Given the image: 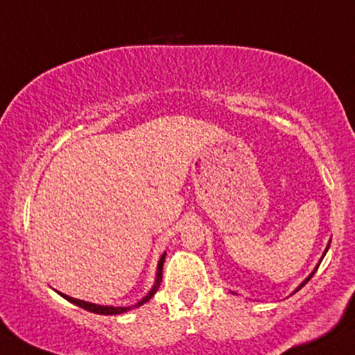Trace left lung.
<instances>
[{
    "mask_svg": "<svg viewBox=\"0 0 355 355\" xmlns=\"http://www.w3.org/2000/svg\"><path fill=\"white\" fill-rule=\"evenodd\" d=\"M329 245H331V243H329ZM329 245H327V248H325L324 255H325V254H327V250H329ZM324 255H322V259H324ZM320 262H322V260H320ZM315 272H317V267H315V268H313V272H312V274H311V275H309V277H307V279H305V280H304V282L299 285V288H300V287H304V285H305V284H307V282H309V280H311V279H312V275H313V274H315ZM299 288H297V291H299ZM297 291H295V292H297Z\"/></svg>",
    "mask_w": 355,
    "mask_h": 355,
    "instance_id": "obj_1",
    "label": "left lung"
}]
</instances>
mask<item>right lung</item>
Returning <instances> with one entry per match:
<instances>
[{"label":"right lung","instance_id":"1","mask_svg":"<svg viewBox=\"0 0 355 355\" xmlns=\"http://www.w3.org/2000/svg\"><path fill=\"white\" fill-rule=\"evenodd\" d=\"M165 255L164 254L160 257V262H158V268H157V280H155V285L152 287V291L146 294L144 299L140 300L137 305H132V307H140V305H144L145 302H148L150 299L155 295V292L158 291V287H160V282H162V272H164V262H165ZM58 294L63 297V299H67L68 302L78 305V307L85 309V311L88 312H93V313H100V315H118V313H125L128 311H132V307H112V305H98V304H92V302H85V300H78V299H73V297L67 295V294H61V292H58Z\"/></svg>","mask_w":355,"mask_h":355}]
</instances>
